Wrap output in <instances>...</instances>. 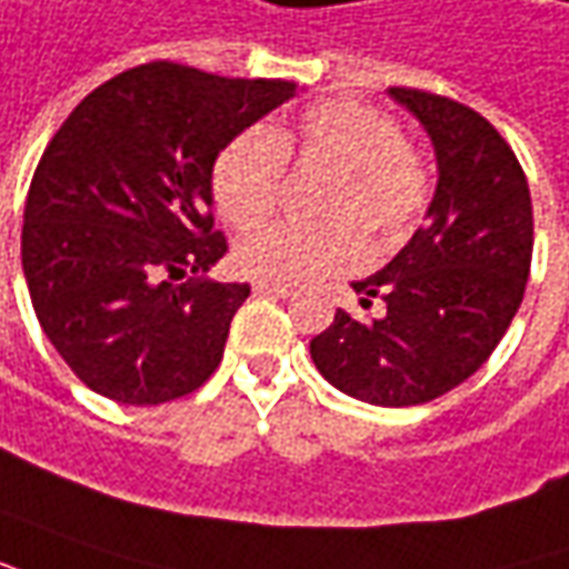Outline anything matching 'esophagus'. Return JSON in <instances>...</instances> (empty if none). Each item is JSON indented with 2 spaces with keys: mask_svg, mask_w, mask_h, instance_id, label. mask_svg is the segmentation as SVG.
Wrapping results in <instances>:
<instances>
[{
  "mask_svg": "<svg viewBox=\"0 0 569 569\" xmlns=\"http://www.w3.org/2000/svg\"><path fill=\"white\" fill-rule=\"evenodd\" d=\"M252 289L258 292V296H277V299H286V296H292V286L268 283V280H254Z\"/></svg>",
  "mask_w": 569,
  "mask_h": 569,
  "instance_id": "34e87169",
  "label": "esophagus"
}]
</instances>
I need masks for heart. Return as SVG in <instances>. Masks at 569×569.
Listing matches in <instances>:
<instances>
[{"mask_svg":"<svg viewBox=\"0 0 569 569\" xmlns=\"http://www.w3.org/2000/svg\"><path fill=\"white\" fill-rule=\"evenodd\" d=\"M286 161L333 168L323 189V227L270 223L236 246L242 273L268 283H308L358 268L365 246L355 233L392 239L423 211L430 177L401 123L355 99H327L289 127H252L218 154L211 189L220 214L246 230L268 218L283 189Z\"/></svg>","mask_w":569,"mask_h":569,"instance_id":"1","label":"heart"}]
</instances>
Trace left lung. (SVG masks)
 Returning a JSON list of instances; mask_svg holds the SVG:
<instances>
[{
    "mask_svg": "<svg viewBox=\"0 0 569 569\" xmlns=\"http://www.w3.org/2000/svg\"><path fill=\"white\" fill-rule=\"evenodd\" d=\"M423 123L436 152L427 223L373 277L351 283L361 308L336 311L311 339V358L339 392L411 408L473 377L508 333L532 261V202L511 146L473 108L446 96L392 87Z\"/></svg>",
    "mask_w": 569,
    "mask_h": 569,
    "instance_id": "left-lung-1",
    "label": "left lung"
}]
</instances>
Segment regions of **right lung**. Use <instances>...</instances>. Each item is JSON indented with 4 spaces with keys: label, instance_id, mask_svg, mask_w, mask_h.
Segmentation results:
<instances>
[{
    "label": "right lung",
    "instance_id": "1",
    "mask_svg": "<svg viewBox=\"0 0 569 569\" xmlns=\"http://www.w3.org/2000/svg\"><path fill=\"white\" fill-rule=\"evenodd\" d=\"M296 90L152 61L96 87L46 146L21 264L42 333L92 392L164 405L218 370L249 283L204 277L227 252L214 161Z\"/></svg>",
    "mask_w": 569,
    "mask_h": 569
}]
</instances>
